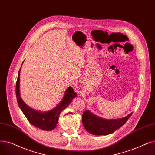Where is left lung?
<instances>
[{
	"label": "left lung",
	"instance_id": "8db88e82",
	"mask_svg": "<svg viewBox=\"0 0 155 155\" xmlns=\"http://www.w3.org/2000/svg\"><path fill=\"white\" fill-rule=\"evenodd\" d=\"M132 113L122 119H105L86 110L82 115L85 129L93 135H108L119 129L127 122Z\"/></svg>",
	"mask_w": 155,
	"mask_h": 155
}]
</instances>
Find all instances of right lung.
Returning a JSON list of instances; mask_svg holds the SVG:
<instances>
[{
	"label": "right lung",
	"mask_w": 155,
	"mask_h": 155,
	"mask_svg": "<svg viewBox=\"0 0 155 155\" xmlns=\"http://www.w3.org/2000/svg\"><path fill=\"white\" fill-rule=\"evenodd\" d=\"M23 62L22 63V64ZM19 71L18 79L16 85V94L18 104L28 120L33 126L44 130H51L54 129L58 123V117L61 112L71 104L72 100L76 97L77 94L74 91L73 88L69 86L65 91V94L61 101L54 108L49 111L41 112L40 111L35 110L28 107L20 97L19 81L20 71Z\"/></svg>",
	"instance_id": "add662e5"
}]
</instances>
